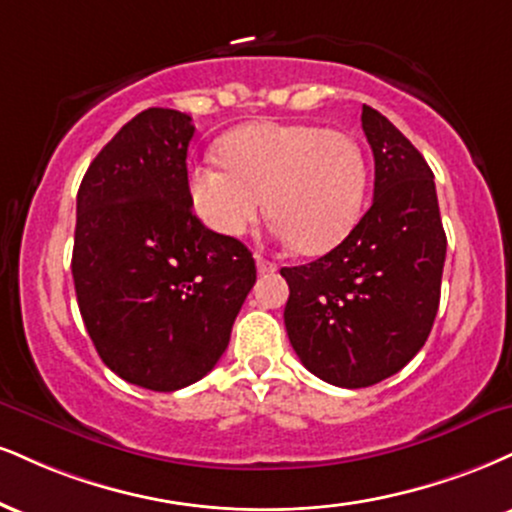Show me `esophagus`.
<instances>
[{"mask_svg": "<svg viewBox=\"0 0 512 512\" xmlns=\"http://www.w3.org/2000/svg\"><path fill=\"white\" fill-rule=\"evenodd\" d=\"M255 260H257V272H260V274H274L276 272V264L269 262V260H264L262 255H257Z\"/></svg>", "mask_w": 512, "mask_h": 512, "instance_id": "1", "label": "esophagus"}]
</instances>
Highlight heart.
Here are the masks:
<instances>
[{"instance_id": "obj_1", "label": "heart", "mask_w": 512, "mask_h": 512, "mask_svg": "<svg viewBox=\"0 0 512 512\" xmlns=\"http://www.w3.org/2000/svg\"><path fill=\"white\" fill-rule=\"evenodd\" d=\"M367 157L353 135L315 123L257 121L231 131L221 162L188 171L197 217L219 236H240L260 217L295 250L317 255L353 231L367 193Z\"/></svg>"}]
</instances>
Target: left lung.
Returning <instances> with one entry per match:
<instances>
[{
	"instance_id": "1",
	"label": "left lung",
	"mask_w": 512,
	"mask_h": 512,
	"mask_svg": "<svg viewBox=\"0 0 512 512\" xmlns=\"http://www.w3.org/2000/svg\"><path fill=\"white\" fill-rule=\"evenodd\" d=\"M374 155L372 207L324 257L283 267L291 346L319 379L365 389L420 353L432 331L446 262L434 174L377 109L362 107Z\"/></svg>"
}]
</instances>
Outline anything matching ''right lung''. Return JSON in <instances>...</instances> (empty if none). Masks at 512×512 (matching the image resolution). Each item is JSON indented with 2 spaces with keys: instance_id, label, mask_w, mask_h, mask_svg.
I'll return each mask as SVG.
<instances>
[{
  "instance_id": "obj_1",
  "label": "right lung",
  "mask_w": 512,
  "mask_h": 512,
  "mask_svg": "<svg viewBox=\"0 0 512 512\" xmlns=\"http://www.w3.org/2000/svg\"><path fill=\"white\" fill-rule=\"evenodd\" d=\"M193 133L188 114L145 109L92 159L76 202L71 272L85 329L114 374L164 393L217 365L257 279L252 252L190 209Z\"/></svg>"
}]
</instances>
